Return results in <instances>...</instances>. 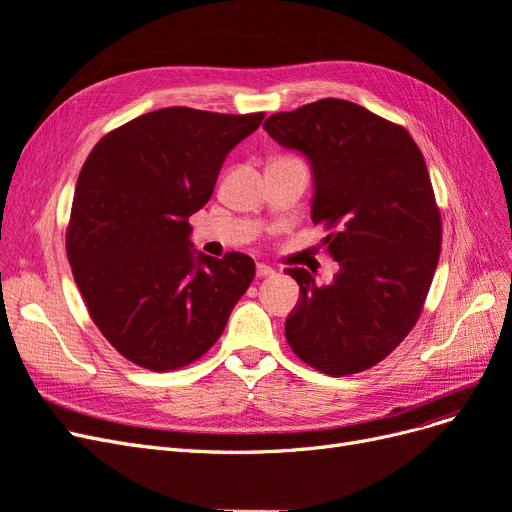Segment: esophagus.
<instances>
[{
    "instance_id": "34e87169",
    "label": "esophagus",
    "mask_w": 512,
    "mask_h": 512,
    "mask_svg": "<svg viewBox=\"0 0 512 512\" xmlns=\"http://www.w3.org/2000/svg\"><path fill=\"white\" fill-rule=\"evenodd\" d=\"M256 275L258 277H271V275H275V269L265 265V262H258V265H256Z\"/></svg>"
}]
</instances>
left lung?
<instances>
[{"instance_id":"8db88e82","label":"left lung","mask_w":512,"mask_h":512,"mask_svg":"<svg viewBox=\"0 0 512 512\" xmlns=\"http://www.w3.org/2000/svg\"><path fill=\"white\" fill-rule=\"evenodd\" d=\"M265 130L307 158L312 222L333 230L324 243L339 262L329 286L288 269L301 299L286 339L322 374H359L412 331L438 267L442 224L423 153L408 130L337 98L275 113Z\"/></svg>"}]
</instances>
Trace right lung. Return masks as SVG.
<instances>
[{
  "label": "right lung",
  "mask_w": 512,
  "mask_h": 512,
  "mask_svg": "<svg viewBox=\"0 0 512 512\" xmlns=\"http://www.w3.org/2000/svg\"><path fill=\"white\" fill-rule=\"evenodd\" d=\"M262 119L170 106L91 149L66 250L91 320L128 361L151 371L190 365L250 288L254 260L196 252L188 218L207 205L226 153Z\"/></svg>",
  "instance_id": "right-lung-1"
}]
</instances>
